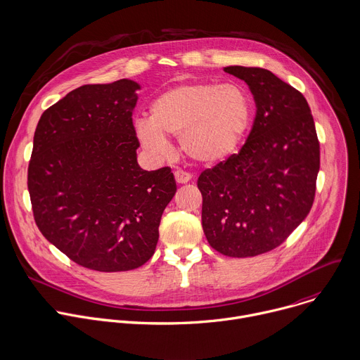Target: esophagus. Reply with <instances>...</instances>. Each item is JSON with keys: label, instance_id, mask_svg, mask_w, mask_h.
<instances>
[{"label": "esophagus", "instance_id": "1", "mask_svg": "<svg viewBox=\"0 0 360 360\" xmlns=\"http://www.w3.org/2000/svg\"><path fill=\"white\" fill-rule=\"evenodd\" d=\"M174 179H176V181L179 184H186V183H188L191 180V174L186 173L183 170H177V172H174Z\"/></svg>", "mask_w": 360, "mask_h": 360}]
</instances>
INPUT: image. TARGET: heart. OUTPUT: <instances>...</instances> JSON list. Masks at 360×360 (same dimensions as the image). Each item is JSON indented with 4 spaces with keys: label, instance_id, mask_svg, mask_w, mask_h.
Masks as SVG:
<instances>
[{
    "label": "heart",
    "instance_id": "1",
    "mask_svg": "<svg viewBox=\"0 0 360 360\" xmlns=\"http://www.w3.org/2000/svg\"><path fill=\"white\" fill-rule=\"evenodd\" d=\"M251 120L247 92L231 84H184L160 94L150 116L136 123L140 145L155 156L169 153L166 137H179L183 153L201 165L226 160L240 146Z\"/></svg>",
    "mask_w": 360,
    "mask_h": 360
}]
</instances>
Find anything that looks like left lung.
<instances>
[{
    "label": "left lung",
    "instance_id": "8db88e82",
    "mask_svg": "<svg viewBox=\"0 0 360 360\" xmlns=\"http://www.w3.org/2000/svg\"><path fill=\"white\" fill-rule=\"evenodd\" d=\"M255 102V119L237 155L204 170L201 223L208 244L245 258L282 244L314 204L319 141L301 92L262 68L227 66Z\"/></svg>",
    "mask_w": 360,
    "mask_h": 360
}]
</instances>
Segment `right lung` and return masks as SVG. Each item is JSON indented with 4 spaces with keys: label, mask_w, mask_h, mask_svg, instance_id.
Masks as SVG:
<instances>
[{
    "label": "right lung",
    "mask_w": 360,
    "mask_h": 360,
    "mask_svg": "<svg viewBox=\"0 0 360 360\" xmlns=\"http://www.w3.org/2000/svg\"><path fill=\"white\" fill-rule=\"evenodd\" d=\"M140 85H84L48 108L35 129L28 190L42 236L77 264L117 272L155 254L176 194L170 167L143 170L131 122Z\"/></svg>",
    "instance_id": "obj_1"
}]
</instances>
